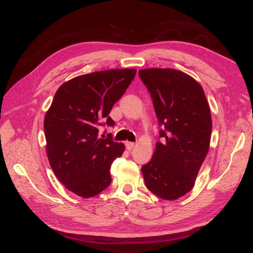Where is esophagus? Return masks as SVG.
Instances as JSON below:
<instances>
[{
    "mask_svg": "<svg viewBox=\"0 0 253 253\" xmlns=\"http://www.w3.org/2000/svg\"><path fill=\"white\" fill-rule=\"evenodd\" d=\"M134 143H132V142H125V146L128 151H131L132 148L134 147Z\"/></svg>",
    "mask_w": 253,
    "mask_h": 253,
    "instance_id": "1",
    "label": "esophagus"
}]
</instances>
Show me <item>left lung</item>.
I'll use <instances>...</instances> for the list:
<instances>
[{"label": "left lung", "mask_w": 253, "mask_h": 253, "mask_svg": "<svg viewBox=\"0 0 253 253\" xmlns=\"http://www.w3.org/2000/svg\"><path fill=\"white\" fill-rule=\"evenodd\" d=\"M161 129L153 157L142 167L145 186L164 200L189 192L210 150L211 115L200 83L171 68L139 70Z\"/></svg>", "instance_id": "8db88e82"}]
</instances>
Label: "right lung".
I'll return each mask as SVG.
<instances>
[{"mask_svg": "<svg viewBox=\"0 0 253 253\" xmlns=\"http://www.w3.org/2000/svg\"><path fill=\"white\" fill-rule=\"evenodd\" d=\"M137 70L131 68L95 71L63 83L44 116L46 152L57 179L84 199L105 190L111 183L110 168L125 150L111 134L99 135L103 121L126 92Z\"/></svg>", "mask_w": 253, "mask_h": 253, "instance_id": "add662e5", "label": "right lung"}]
</instances>
